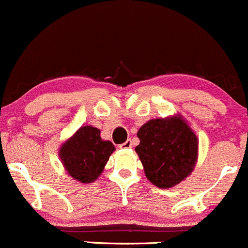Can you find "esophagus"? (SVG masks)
Wrapping results in <instances>:
<instances>
[{
    "instance_id": "esophagus-1",
    "label": "esophagus",
    "mask_w": 248,
    "mask_h": 248,
    "mask_svg": "<svg viewBox=\"0 0 248 248\" xmlns=\"http://www.w3.org/2000/svg\"><path fill=\"white\" fill-rule=\"evenodd\" d=\"M131 147H132L131 140H127L126 142H124V143H122V144H119V148H121V149H129V148H131Z\"/></svg>"
}]
</instances>
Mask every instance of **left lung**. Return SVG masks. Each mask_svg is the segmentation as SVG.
I'll return each instance as SVG.
<instances>
[{
	"mask_svg": "<svg viewBox=\"0 0 248 248\" xmlns=\"http://www.w3.org/2000/svg\"><path fill=\"white\" fill-rule=\"evenodd\" d=\"M139 154L145 177L161 188L179 184L197 162L198 140L180 116L150 119L137 132Z\"/></svg>",
	"mask_w": 248,
	"mask_h": 248,
	"instance_id": "left-lung-1",
	"label": "left lung"
}]
</instances>
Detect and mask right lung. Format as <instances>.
<instances>
[{"label":"right lung","instance_id":"1","mask_svg":"<svg viewBox=\"0 0 248 248\" xmlns=\"http://www.w3.org/2000/svg\"><path fill=\"white\" fill-rule=\"evenodd\" d=\"M114 150L112 142L103 141L100 130L86 125L61 145L60 157L70 177L89 184L98 179Z\"/></svg>","mask_w":248,"mask_h":248}]
</instances>
